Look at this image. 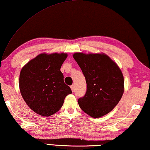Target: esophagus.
I'll list each match as a JSON object with an SVG mask.
<instances>
[{
    "label": "esophagus",
    "mask_w": 150,
    "mask_h": 150,
    "mask_svg": "<svg viewBox=\"0 0 150 150\" xmlns=\"http://www.w3.org/2000/svg\"><path fill=\"white\" fill-rule=\"evenodd\" d=\"M71 91L72 92H73L75 91V86H74V85H71Z\"/></svg>",
    "instance_id": "1"
}]
</instances>
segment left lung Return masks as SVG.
I'll return each mask as SVG.
<instances>
[{
	"instance_id": "1",
	"label": "left lung",
	"mask_w": 150,
	"mask_h": 150,
	"mask_svg": "<svg viewBox=\"0 0 150 150\" xmlns=\"http://www.w3.org/2000/svg\"><path fill=\"white\" fill-rule=\"evenodd\" d=\"M73 57L86 79L87 90L78 103L92 118L109 113L124 92V75L119 66L105 53L75 52Z\"/></svg>"
}]
</instances>
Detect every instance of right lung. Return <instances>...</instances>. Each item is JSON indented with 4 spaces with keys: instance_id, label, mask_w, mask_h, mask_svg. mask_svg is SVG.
I'll use <instances>...</instances> for the list:
<instances>
[{
    "instance_id": "1",
    "label": "right lung",
    "mask_w": 150,
    "mask_h": 150,
    "mask_svg": "<svg viewBox=\"0 0 150 150\" xmlns=\"http://www.w3.org/2000/svg\"><path fill=\"white\" fill-rule=\"evenodd\" d=\"M67 54L41 53L22 67L19 90L26 103L36 113L49 117L57 112L71 90L64 82L61 66Z\"/></svg>"
}]
</instances>
